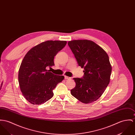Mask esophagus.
Wrapping results in <instances>:
<instances>
[{"instance_id":"esophagus-1","label":"esophagus","mask_w":135,"mask_h":135,"mask_svg":"<svg viewBox=\"0 0 135 135\" xmlns=\"http://www.w3.org/2000/svg\"><path fill=\"white\" fill-rule=\"evenodd\" d=\"M70 78H71L69 77H68V76H64V79H70Z\"/></svg>"}]
</instances>
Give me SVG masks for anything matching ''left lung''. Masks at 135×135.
Listing matches in <instances>:
<instances>
[{
    "label": "left lung",
    "instance_id": "1",
    "mask_svg": "<svg viewBox=\"0 0 135 135\" xmlns=\"http://www.w3.org/2000/svg\"><path fill=\"white\" fill-rule=\"evenodd\" d=\"M77 63L84 69L81 78H74L75 87L71 94L83 103L99 98L110 82L112 68L106 51L93 41L73 40L68 42Z\"/></svg>",
    "mask_w": 135,
    "mask_h": 135
}]
</instances>
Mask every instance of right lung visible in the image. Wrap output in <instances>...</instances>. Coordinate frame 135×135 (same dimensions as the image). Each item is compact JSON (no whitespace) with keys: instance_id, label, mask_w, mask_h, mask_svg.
<instances>
[{"instance_id":"right-lung-1","label":"right lung","mask_w":135,"mask_h":135,"mask_svg":"<svg viewBox=\"0 0 135 135\" xmlns=\"http://www.w3.org/2000/svg\"><path fill=\"white\" fill-rule=\"evenodd\" d=\"M66 44L64 41H47L30 49L21 63L18 82L25 98L34 105L45 103L53 95V90L64 76L46 69L55 65L54 59Z\"/></svg>"}]
</instances>
